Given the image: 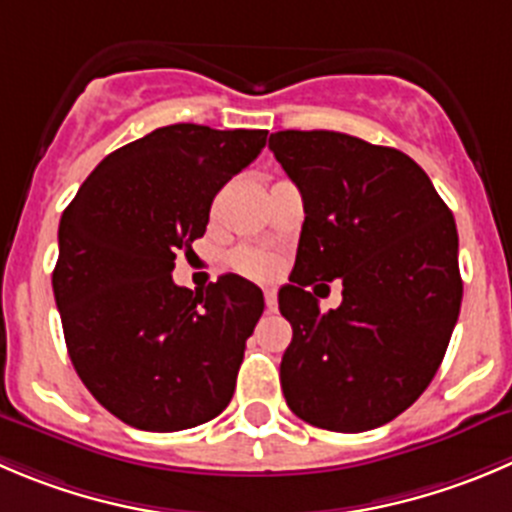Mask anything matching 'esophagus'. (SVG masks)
Returning a JSON list of instances; mask_svg holds the SVG:
<instances>
[{
	"label": "esophagus",
	"mask_w": 512,
	"mask_h": 512,
	"mask_svg": "<svg viewBox=\"0 0 512 512\" xmlns=\"http://www.w3.org/2000/svg\"><path fill=\"white\" fill-rule=\"evenodd\" d=\"M264 301H266V309L274 311L279 306V296H276V289H264Z\"/></svg>",
	"instance_id": "obj_1"
}]
</instances>
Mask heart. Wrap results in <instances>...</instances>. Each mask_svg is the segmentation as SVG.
Listing matches in <instances>:
<instances>
[{
  "label": "heart",
  "instance_id": "heart-1",
  "mask_svg": "<svg viewBox=\"0 0 512 512\" xmlns=\"http://www.w3.org/2000/svg\"><path fill=\"white\" fill-rule=\"evenodd\" d=\"M231 264L233 269L253 276V279H266L276 271V259L261 248H238V251H233Z\"/></svg>",
  "mask_w": 512,
  "mask_h": 512
}]
</instances>
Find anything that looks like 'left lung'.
<instances>
[{"label": "left lung", "instance_id": "obj_1", "mask_svg": "<svg viewBox=\"0 0 512 512\" xmlns=\"http://www.w3.org/2000/svg\"><path fill=\"white\" fill-rule=\"evenodd\" d=\"M269 148L306 213L279 291L294 329L281 359L286 405L321 430L387 425L432 382L460 314L455 218L394 148L334 130H281ZM334 278L343 304L324 315L305 289Z\"/></svg>", "mask_w": 512, "mask_h": 512}]
</instances>
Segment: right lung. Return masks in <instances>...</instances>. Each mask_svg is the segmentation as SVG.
Wrapping results in <instances>:
<instances>
[{
  "label": "right lung",
  "instance_id": "obj_1",
  "mask_svg": "<svg viewBox=\"0 0 512 512\" xmlns=\"http://www.w3.org/2000/svg\"><path fill=\"white\" fill-rule=\"evenodd\" d=\"M266 145V130L178 123L107 155L60 218L52 271L67 352L92 397L125 425L178 432L213 420L236 389L264 294L236 274L173 284L216 193Z\"/></svg>",
  "mask_w": 512,
  "mask_h": 512
}]
</instances>
